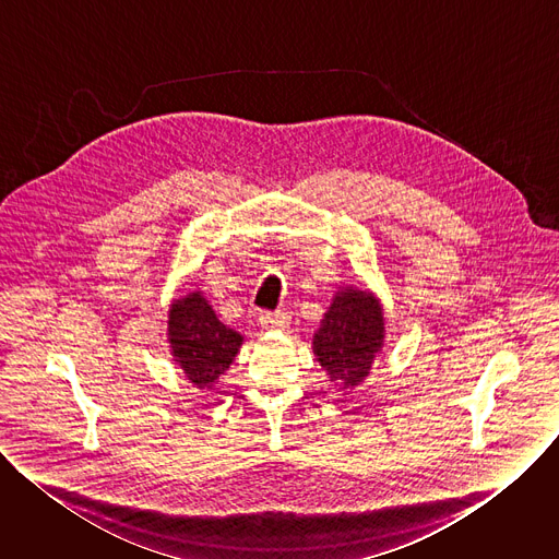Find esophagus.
<instances>
[{
  "label": "esophagus",
  "mask_w": 559,
  "mask_h": 559,
  "mask_svg": "<svg viewBox=\"0 0 559 559\" xmlns=\"http://www.w3.org/2000/svg\"><path fill=\"white\" fill-rule=\"evenodd\" d=\"M259 323L265 330H283L289 323V316L285 311H261Z\"/></svg>",
  "instance_id": "1"
}]
</instances>
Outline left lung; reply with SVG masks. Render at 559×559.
<instances>
[{"label": "left lung", "instance_id": "obj_1", "mask_svg": "<svg viewBox=\"0 0 559 559\" xmlns=\"http://www.w3.org/2000/svg\"><path fill=\"white\" fill-rule=\"evenodd\" d=\"M382 313L360 289L341 292L313 336V354L343 389L362 382L382 347Z\"/></svg>", "mask_w": 559, "mask_h": 559}]
</instances>
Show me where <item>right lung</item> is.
Instances as JSON below:
<instances>
[{"label": "right lung", "instance_id": "obj_1", "mask_svg": "<svg viewBox=\"0 0 559 559\" xmlns=\"http://www.w3.org/2000/svg\"><path fill=\"white\" fill-rule=\"evenodd\" d=\"M168 325L173 354L188 380L199 389H212L243 343L241 334L218 321L199 292L173 305Z\"/></svg>", "mask_w": 559, "mask_h": 559}]
</instances>
